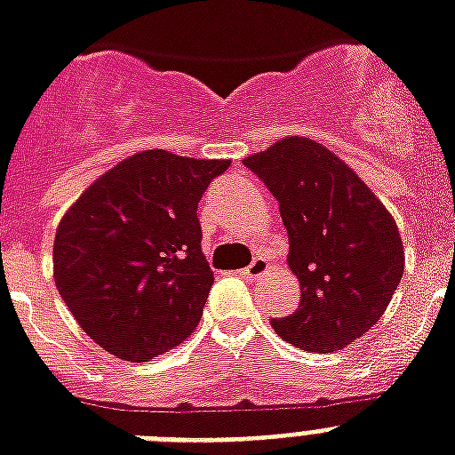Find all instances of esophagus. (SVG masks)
Returning a JSON list of instances; mask_svg holds the SVG:
<instances>
[{
  "label": "esophagus",
  "instance_id": "esophagus-1",
  "mask_svg": "<svg viewBox=\"0 0 455 455\" xmlns=\"http://www.w3.org/2000/svg\"><path fill=\"white\" fill-rule=\"evenodd\" d=\"M268 268H271L268 259H264V257H254V259L250 261V266L243 268V275H245L247 280H259L261 275L268 273Z\"/></svg>",
  "mask_w": 455,
  "mask_h": 455
}]
</instances>
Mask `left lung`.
I'll use <instances>...</instances> for the list:
<instances>
[{
	"mask_svg": "<svg viewBox=\"0 0 455 455\" xmlns=\"http://www.w3.org/2000/svg\"><path fill=\"white\" fill-rule=\"evenodd\" d=\"M275 196L299 278V308L273 317L275 334L311 353H334L374 327L404 273L393 215L323 144L285 138L243 161Z\"/></svg>",
	"mask_w": 455,
	"mask_h": 455,
	"instance_id": "obj_1",
	"label": "left lung"
}]
</instances>
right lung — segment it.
<instances>
[{
	"label": "right lung",
	"mask_w": 455,
	"mask_h": 455,
	"mask_svg": "<svg viewBox=\"0 0 455 455\" xmlns=\"http://www.w3.org/2000/svg\"><path fill=\"white\" fill-rule=\"evenodd\" d=\"M227 168L228 161L142 151L65 212L53 245L55 287L107 353L147 362L194 334L215 283L196 212Z\"/></svg>",
	"instance_id": "add662e5"
}]
</instances>
